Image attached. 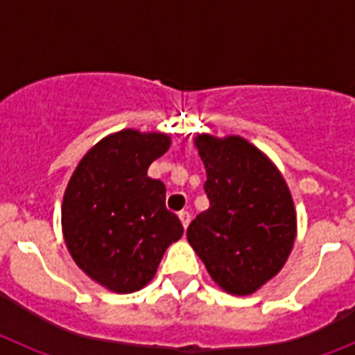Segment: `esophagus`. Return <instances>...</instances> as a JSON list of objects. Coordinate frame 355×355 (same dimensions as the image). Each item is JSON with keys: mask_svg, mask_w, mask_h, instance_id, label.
Wrapping results in <instances>:
<instances>
[{"mask_svg": "<svg viewBox=\"0 0 355 355\" xmlns=\"http://www.w3.org/2000/svg\"><path fill=\"white\" fill-rule=\"evenodd\" d=\"M178 219H180V223H182V227L184 228H188V225H189V219H191V217H189V214L188 211H180V214H178Z\"/></svg>", "mask_w": 355, "mask_h": 355, "instance_id": "esophagus-1", "label": "esophagus"}]
</instances>
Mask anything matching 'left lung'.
I'll return each mask as SVG.
<instances>
[{
    "label": "left lung",
    "instance_id": "1",
    "mask_svg": "<svg viewBox=\"0 0 355 355\" xmlns=\"http://www.w3.org/2000/svg\"><path fill=\"white\" fill-rule=\"evenodd\" d=\"M210 208L188 227V241L225 293L247 297L286 265L297 210L275 162L241 136L197 134Z\"/></svg>",
    "mask_w": 355,
    "mask_h": 355
}]
</instances>
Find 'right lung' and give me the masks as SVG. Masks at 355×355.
I'll use <instances>...</instances> for the list:
<instances>
[{
  "mask_svg": "<svg viewBox=\"0 0 355 355\" xmlns=\"http://www.w3.org/2000/svg\"><path fill=\"white\" fill-rule=\"evenodd\" d=\"M171 147L166 132L123 128L88 149L62 199V236L83 272L112 293H134L156 275L162 256L182 237L166 208V186L147 177Z\"/></svg>",
  "mask_w": 355,
  "mask_h": 355,
  "instance_id": "add662e5",
  "label": "right lung"
}]
</instances>
